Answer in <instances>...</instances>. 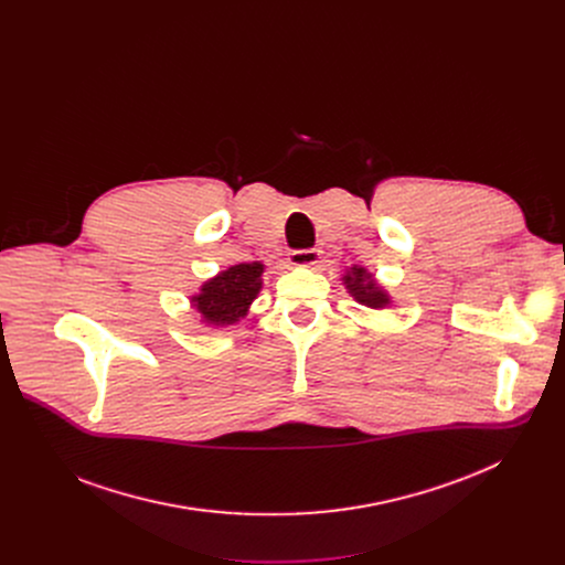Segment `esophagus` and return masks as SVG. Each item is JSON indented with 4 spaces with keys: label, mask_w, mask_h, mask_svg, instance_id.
<instances>
[{
    "label": "esophagus",
    "mask_w": 565,
    "mask_h": 565,
    "mask_svg": "<svg viewBox=\"0 0 565 565\" xmlns=\"http://www.w3.org/2000/svg\"><path fill=\"white\" fill-rule=\"evenodd\" d=\"M321 259V250L319 248H306V250H292L288 255V262L297 268H315Z\"/></svg>",
    "instance_id": "1"
}]
</instances>
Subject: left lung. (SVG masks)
Here are the masks:
<instances>
[{
  "label": "left lung",
  "instance_id": "8db88e82",
  "mask_svg": "<svg viewBox=\"0 0 565 565\" xmlns=\"http://www.w3.org/2000/svg\"><path fill=\"white\" fill-rule=\"evenodd\" d=\"M349 295L373 310H382L391 303V295L377 284V279L364 266H351L342 277Z\"/></svg>",
  "mask_w": 565,
  "mask_h": 565
}]
</instances>
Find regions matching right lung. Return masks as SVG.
<instances>
[{
    "mask_svg": "<svg viewBox=\"0 0 565 565\" xmlns=\"http://www.w3.org/2000/svg\"><path fill=\"white\" fill-rule=\"evenodd\" d=\"M264 270L262 262L236 264L203 281L201 290L190 297L203 324L223 329L244 319L264 288Z\"/></svg>",
    "mask_w": 565,
    "mask_h": 565,
    "instance_id": "obj_1",
    "label": "right lung"
}]
</instances>
